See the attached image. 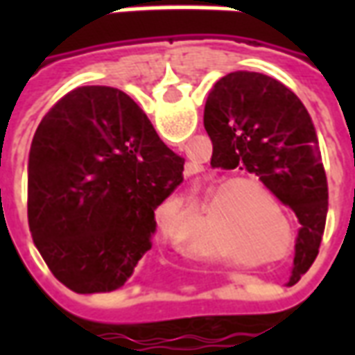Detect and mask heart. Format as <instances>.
<instances>
[{"mask_svg":"<svg viewBox=\"0 0 355 355\" xmlns=\"http://www.w3.org/2000/svg\"><path fill=\"white\" fill-rule=\"evenodd\" d=\"M201 193H209L201 211L207 218H213L224 226L232 239L239 247L249 251H264L274 238V216L279 215V205L266 188L245 178H230L223 182V177H211L198 186ZM178 211H188L184 201L177 203ZM190 253L198 259H232L228 249L213 245H190Z\"/></svg>","mask_w":355,"mask_h":355,"instance_id":"1","label":"heart"}]
</instances>
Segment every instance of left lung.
Returning <instances> with one entry per match:
<instances>
[{"mask_svg": "<svg viewBox=\"0 0 355 355\" xmlns=\"http://www.w3.org/2000/svg\"><path fill=\"white\" fill-rule=\"evenodd\" d=\"M203 125L213 140V167H245L295 211L300 228L289 283L298 282L320 251L329 200L320 144L304 104L274 78L239 70L209 91Z\"/></svg>", "mask_w": 355, "mask_h": 355, "instance_id": "1", "label": "left lung"}]
</instances>
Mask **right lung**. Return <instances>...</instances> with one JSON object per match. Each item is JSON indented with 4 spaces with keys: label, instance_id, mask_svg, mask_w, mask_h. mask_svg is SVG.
I'll return each instance as SVG.
<instances>
[{
    "label": "right lung",
    "instance_id": "1",
    "mask_svg": "<svg viewBox=\"0 0 355 355\" xmlns=\"http://www.w3.org/2000/svg\"><path fill=\"white\" fill-rule=\"evenodd\" d=\"M182 171L129 94L104 85L64 94L28 159V224L53 275L80 295L119 289L152 249L154 211Z\"/></svg>",
    "mask_w": 355,
    "mask_h": 355
}]
</instances>
